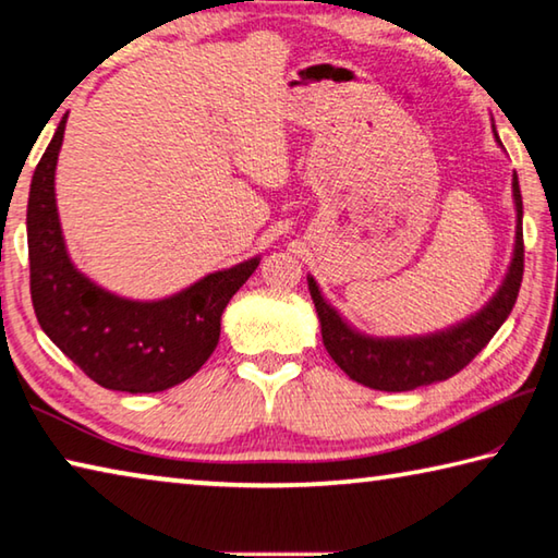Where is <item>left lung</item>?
Listing matches in <instances>:
<instances>
[{"mask_svg": "<svg viewBox=\"0 0 558 558\" xmlns=\"http://www.w3.org/2000/svg\"><path fill=\"white\" fill-rule=\"evenodd\" d=\"M511 190H514L517 205V244L505 284L499 287L480 314H474L464 324L447 328V331L423 336V339H371V336H361L326 304L316 281L308 277V291H312L318 322H322L324 345L345 376L376 390H415L420 386L452 378L485 349L514 308L524 274L522 193H519L517 172L511 180Z\"/></svg>", "mask_w": 558, "mask_h": 558, "instance_id": "8db88e82", "label": "left lung"}]
</instances>
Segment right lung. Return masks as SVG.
<instances>
[{
	"mask_svg": "<svg viewBox=\"0 0 558 558\" xmlns=\"http://www.w3.org/2000/svg\"><path fill=\"white\" fill-rule=\"evenodd\" d=\"M66 118L34 170L26 242L34 314L44 333L108 390L158 392L203 368L219 341V318L259 259L215 271L162 301H128L88 281L63 246L53 172Z\"/></svg>",
	"mask_w": 558,
	"mask_h": 558,
	"instance_id": "1",
	"label": "right lung"
}]
</instances>
